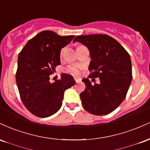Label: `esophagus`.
I'll list each match as a JSON object with an SVG mask.
<instances>
[{"label": "esophagus", "instance_id": "1", "mask_svg": "<svg viewBox=\"0 0 150 150\" xmlns=\"http://www.w3.org/2000/svg\"><path fill=\"white\" fill-rule=\"evenodd\" d=\"M75 82H77V83H79V82H81V80L80 78H78V77H75Z\"/></svg>", "mask_w": 150, "mask_h": 150}]
</instances>
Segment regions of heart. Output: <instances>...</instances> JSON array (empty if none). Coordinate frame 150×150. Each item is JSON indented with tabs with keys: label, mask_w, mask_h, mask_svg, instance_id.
<instances>
[{
	"label": "heart",
	"mask_w": 150,
	"mask_h": 150,
	"mask_svg": "<svg viewBox=\"0 0 150 150\" xmlns=\"http://www.w3.org/2000/svg\"><path fill=\"white\" fill-rule=\"evenodd\" d=\"M66 72L69 73L73 75H78L80 73L79 68L77 65H69L66 68Z\"/></svg>",
	"instance_id": "heart-1"
}]
</instances>
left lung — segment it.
I'll return each mask as SVG.
<instances>
[{
	"label": "left lung",
	"mask_w": 150,
	"mask_h": 150,
	"mask_svg": "<svg viewBox=\"0 0 150 150\" xmlns=\"http://www.w3.org/2000/svg\"><path fill=\"white\" fill-rule=\"evenodd\" d=\"M84 44L90 53L89 77H99L100 83L88 78L82 82L85 89L80 93L82 106L89 113L103 116L111 113L124 100L132 81V64L126 50L106 34L77 36L73 43Z\"/></svg>",
	"instance_id": "1"
}]
</instances>
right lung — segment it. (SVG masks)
Instances as JSON below:
<instances>
[{
  "label": "right lung",
  "instance_id": "add662e5",
  "mask_svg": "<svg viewBox=\"0 0 150 150\" xmlns=\"http://www.w3.org/2000/svg\"><path fill=\"white\" fill-rule=\"evenodd\" d=\"M74 35L60 36L52 31L39 32L28 41L18 55L16 82L25 107L34 116H52L62 106L64 92L75 84L72 75H61V80L49 82L50 75L61 64V49Z\"/></svg>",
  "mask_w": 150,
  "mask_h": 150
}]
</instances>
